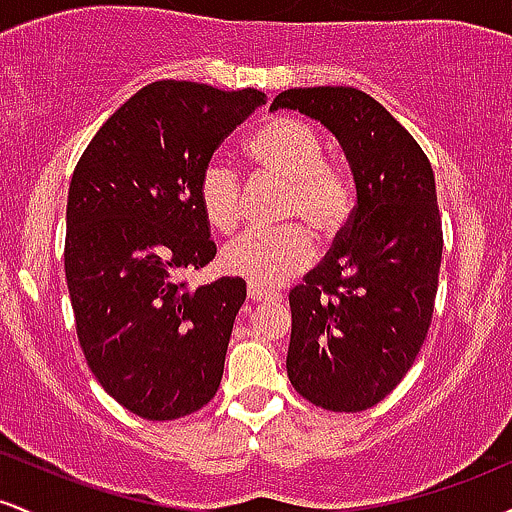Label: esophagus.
<instances>
[{
    "label": "esophagus",
    "mask_w": 512,
    "mask_h": 512,
    "mask_svg": "<svg viewBox=\"0 0 512 512\" xmlns=\"http://www.w3.org/2000/svg\"><path fill=\"white\" fill-rule=\"evenodd\" d=\"M248 298H250L252 303H262V301H276V298H279V293H274V291H267V289H262V286L248 284Z\"/></svg>",
    "instance_id": "34e87169"
}]
</instances>
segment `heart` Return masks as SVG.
<instances>
[{
  "label": "heart",
  "mask_w": 512,
  "mask_h": 512,
  "mask_svg": "<svg viewBox=\"0 0 512 512\" xmlns=\"http://www.w3.org/2000/svg\"><path fill=\"white\" fill-rule=\"evenodd\" d=\"M248 156L255 168L284 180L276 231H250L221 252V269L255 286H279L303 272L315 257L310 231L332 238L349 221L354 187L349 175L325 161V144L308 122L272 117L252 132ZM197 199L214 231L233 233L243 221V185L238 170L223 158H211L197 182Z\"/></svg>",
  "instance_id": "1"
}]
</instances>
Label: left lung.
I'll use <instances>...</instances> for the list:
<instances>
[{"label":"left lung","instance_id":"obj_1","mask_svg":"<svg viewBox=\"0 0 512 512\" xmlns=\"http://www.w3.org/2000/svg\"><path fill=\"white\" fill-rule=\"evenodd\" d=\"M276 108L330 129L356 182L337 243L289 293V380L315 407L370 409L407 375L431 327L443 257L433 168L407 129L358 88H289Z\"/></svg>","mask_w":512,"mask_h":512}]
</instances>
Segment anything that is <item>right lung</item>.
<instances>
[{"label":"right lung","mask_w":512,"mask_h":512,"mask_svg":"<svg viewBox=\"0 0 512 512\" xmlns=\"http://www.w3.org/2000/svg\"><path fill=\"white\" fill-rule=\"evenodd\" d=\"M267 96L154 81L98 129L67 199L64 274L86 363L115 402L149 421L202 409L221 385L245 281L190 289L216 255L197 182Z\"/></svg>","instance_id":"right-lung-1"}]
</instances>
